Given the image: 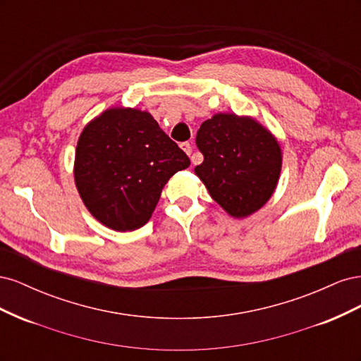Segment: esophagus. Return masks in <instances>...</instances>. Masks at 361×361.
<instances>
[{"label":"esophagus","instance_id":"obj_1","mask_svg":"<svg viewBox=\"0 0 361 361\" xmlns=\"http://www.w3.org/2000/svg\"><path fill=\"white\" fill-rule=\"evenodd\" d=\"M180 147H182V150H183L187 155H191V154H192V147H191V145L188 143V141H185V143H182ZM191 159H192V158H191ZM192 164H195L194 159H192Z\"/></svg>","mask_w":361,"mask_h":361}]
</instances>
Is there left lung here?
I'll list each match as a JSON object with an SVG mask.
<instances>
[{"instance_id":"8db88e82","label":"left lung","mask_w":361,"mask_h":361,"mask_svg":"<svg viewBox=\"0 0 361 361\" xmlns=\"http://www.w3.org/2000/svg\"><path fill=\"white\" fill-rule=\"evenodd\" d=\"M195 145L203 162L194 171L227 214L248 216L269 200L280 176L281 150L256 120L215 114L202 123Z\"/></svg>"}]
</instances>
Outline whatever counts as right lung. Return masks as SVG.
<instances>
[{
    "label": "right lung",
    "instance_id": "1",
    "mask_svg": "<svg viewBox=\"0 0 361 361\" xmlns=\"http://www.w3.org/2000/svg\"><path fill=\"white\" fill-rule=\"evenodd\" d=\"M190 158L146 111L111 108L87 125L75 183L90 214L117 232L145 226L174 173Z\"/></svg>",
    "mask_w": 361,
    "mask_h": 361
}]
</instances>
